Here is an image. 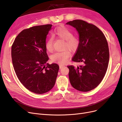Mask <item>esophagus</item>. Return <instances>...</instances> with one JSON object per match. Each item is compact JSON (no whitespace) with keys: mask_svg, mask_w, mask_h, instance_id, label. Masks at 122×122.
<instances>
[{"mask_svg":"<svg viewBox=\"0 0 122 122\" xmlns=\"http://www.w3.org/2000/svg\"><path fill=\"white\" fill-rule=\"evenodd\" d=\"M65 66L64 65H61V64H59V67H60V68H62V67H64Z\"/></svg>","mask_w":122,"mask_h":122,"instance_id":"1","label":"esophagus"}]
</instances>
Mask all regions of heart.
<instances>
[{"mask_svg":"<svg viewBox=\"0 0 122 122\" xmlns=\"http://www.w3.org/2000/svg\"><path fill=\"white\" fill-rule=\"evenodd\" d=\"M54 36L65 41L64 49L67 48L72 51H75L77 49L79 41L78 39L73 36L72 31L66 27H59L54 33ZM54 38H50L46 43V48L49 52H51L53 49ZM71 53L68 50H65L62 52H56L51 56V59L53 61L57 62L60 64H64L68 58L71 56Z\"/></svg>","mask_w":122,"mask_h":122,"instance_id":"b5f03b06","label":"heart"}]
</instances>
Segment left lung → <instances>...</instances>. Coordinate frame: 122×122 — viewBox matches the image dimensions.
Here are the masks:
<instances>
[{"label":"left lung","instance_id":"1","mask_svg":"<svg viewBox=\"0 0 122 122\" xmlns=\"http://www.w3.org/2000/svg\"><path fill=\"white\" fill-rule=\"evenodd\" d=\"M75 28L79 35V46L72 60L82 63L69 69L70 83L79 91L87 92L97 87L106 73L109 62V50L105 36L97 27L82 20L66 23Z\"/></svg>","mask_w":122,"mask_h":122}]
</instances>
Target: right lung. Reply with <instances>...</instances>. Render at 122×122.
Here are the masks:
<instances>
[{
	"mask_svg": "<svg viewBox=\"0 0 122 122\" xmlns=\"http://www.w3.org/2000/svg\"><path fill=\"white\" fill-rule=\"evenodd\" d=\"M52 25H38L22 30L11 47L13 68L18 79L29 91L46 93L54 87L59 66L49 64L46 40Z\"/></svg>",
	"mask_w": 122,
	"mask_h": 122,
	"instance_id": "add662e5",
	"label": "right lung"
}]
</instances>
